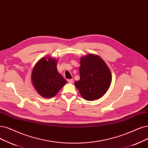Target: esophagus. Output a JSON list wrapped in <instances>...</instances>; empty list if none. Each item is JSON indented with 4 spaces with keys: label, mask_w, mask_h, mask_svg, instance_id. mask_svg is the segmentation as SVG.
<instances>
[{
    "label": "esophagus",
    "mask_w": 148,
    "mask_h": 148,
    "mask_svg": "<svg viewBox=\"0 0 148 148\" xmlns=\"http://www.w3.org/2000/svg\"><path fill=\"white\" fill-rule=\"evenodd\" d=\"M68 82L69 84H73L74 82V80L73 79H69V80H68Z\"/></svg>",
    "instance_id": "34e87169"
}]
</instances>
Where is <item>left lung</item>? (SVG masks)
I'll return each mask as SVG.
<instances>
[{"mask_svg": "<svg viewBox=\"0 0 148 148\" xmlns=\"http://www.w3.org/2000/svg\"><path fill=\"white\" fill-rule=\"evenodd\" d=\"M80 80L75 86L86 101H94L102 97L112 82L110 69L100 56L90 53L80 58Z\"/></svg>", "mask_w": 148, "mask_h": 148, "instance_id": "obj_1", "label": "left lung"}]
</instances>
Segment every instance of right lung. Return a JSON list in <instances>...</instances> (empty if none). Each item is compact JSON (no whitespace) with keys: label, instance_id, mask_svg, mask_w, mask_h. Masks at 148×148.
Returning <instances> with one entry per match:
<instances>
[{"label":"right lung","instance_id":"obj_1","mask_svg":"<svg viewBox=\"0 0 148 148\" xmlns=\"http://www.w3.org/2000/svg\"><path fill=\"white\" fill-rule=\"evenodd\" d=\"M58 60L50 57L41 58L33 68L31 80L36 92L45 98L56 96L66 84L57 71Z\"/></svg>","mask_w":148,"mask_h":148}]
</instances>
